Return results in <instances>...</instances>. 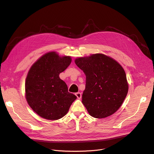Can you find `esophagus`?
<instances>
[{"mask_svg": "<svg viewBox=\"0 0 154 154\" xmlns=\"http://www.w3.org/2000/svg\"><path fill=\"white\" fill-rule=\"evenodd\" d=\"M75 95L77 96V97L78 99H81V97H82V95H81V93H80V92L75 93Z\"/></svg>", "mask_w": 154, "mask_h": 154, "instance_id": "1", "label": "esophagus"}]
</instances>
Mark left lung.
I'll return each instance as SVG.
<instances>
[{
  "mask_svg": "<svg viewBox=\"0 0 154 154\" xmlns=\"http://www.w3.org/2000/svg\"><path fill=\"white\" fill-rule=\"evenodd\" d=\"M75 63L86 76L82 102L88 114L97 119L114 114L122 106L128 90L123 67L103 54L79 57Z\"/></svg>",
  "mask_w": 154,
  "mask_h": 154,
  "instance_id": "left-lung-1",
  "label": "left lung"
}]
</instances>
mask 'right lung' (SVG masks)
Listing matches in <instances>:
<instances>
[{
    "label": "right lung",
    "instance_id": "add662e5",
    "mask_svg": "<svg viewBox=\"0 0 154 154\" xmlns=\"http://www.w3.org/2000/svg\"><path fill=\"white\" fill-rule=\"evenodd\" d=\"M71 62L70 56L50 52L30 67L26 79V98L31 109L41 117L50 120L61 119L77 99L59 77Z\"/></svg>",
    "mask_w": 154,
    "mask_h": 154
}]
</instances>
